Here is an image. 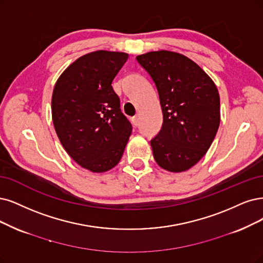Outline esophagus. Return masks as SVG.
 <instances>
[{
	"label": "esophagus",
	"instance_id": "esophagus-1",
	"mask_svg": "<svg viewBox=\"0 0 263 263\" xmlns=\"http://www.w3.org/2000/svg\"><path fill=\"white\" fill-rule=\"evenodd\" d=\"M139 121H140V116H139V115L134 116L133 118H132V122H133L134 125H138V124H139Z\"/></svg>",
	"mask_w": 263,
	"mask_h": 263
}]
</instances>
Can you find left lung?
<instances>
[{
  "instance_id": "8db88e82",
  "label": "left lung",
  "mask_w": 263,
  "mask_h": 263,
  "mask_svg": "<svg viewBox=\"0 0 263 263\" xmlns=\"http://www.w3.org/2000/svg\"><path fill=\"white\" fill-rule=\"evenodd\" d=\"M156 84L162 128L151 141L158 166L179 173L205 156L220 125V96L215 82L185 55L154 51L137 56Z\"/></svg>"
}]
</instances>
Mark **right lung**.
I'll return each mask as SVG.
<instances>
[{
    "instance_id": "obj_1",
    "label": "right lung",
    "mask_w": 263,
    "mask_h": 263,
    "mask_svg": "<svg viewBox=\"0 0 263 263\" xmlns=\"http://www.w3.org/2000/svg\"><path fill=\"white\" fill-rule=\"evenodd\" d=\"M129 55L94 51L76 60L58 78L52 119L67 154L83 169L102 173L120 161L132 132L111 86Z\"/></svg>"
}]
</instances>
